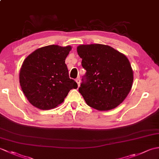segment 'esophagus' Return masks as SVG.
<instances>
[{
	"label": "esophagus",
	"instance_id": "esophagus-1",
	"mask_svg": "<svg viewBox=\"0 0 159 159\" xmlns=\"http://www.w3.org/2000/svg\"><path fill=\"white\" fill-rule=\"evenodd\" d=\"M76 80V83L78 84V86H80V79L79 78H77V79L75 80Z\"/></svg>",
	"mask_w": 159,
	"mask_h": 159
}]
</instances>
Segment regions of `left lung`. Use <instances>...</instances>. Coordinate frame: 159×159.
<instances>
[{
	"label": "left lung",
	"instance_id": "1",
	"mask_svg": "<svg viewBox=\"0 0 159 159\" xmlns=\"http://www.w3.org/2000/svg\"><path fill=\"white\" fill-rule=\"evenodd\" d=\"M77 52L86 70L79 91L87 105L107 111L122 102L133 82L127 57L112 47L98 43L80 45Z\"/></svg>",
	"mask_w": 159,
	"mask_h": 159
}]
</instances>
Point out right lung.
<instances>
[{"label": "right lung", "instance_id": "obj_1", "mask_svg": "<svg viewBox=\"0 0 159 159\" xmlns=\"http://www.w3.org/2000/svg\"><path fill=\"white\" fill-rule=\"evenodd\" d=\"M71 46L50 45L35 50L24 61L20 83L29 102L48 110L61 104L69 92L77 88L70 79L65 60Z\"/></svg>", "mask_w": 159, "mask_h": 159}]
</instances>
